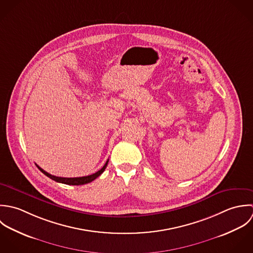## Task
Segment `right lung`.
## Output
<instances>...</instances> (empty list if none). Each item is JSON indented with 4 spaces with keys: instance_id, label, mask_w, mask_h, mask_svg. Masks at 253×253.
<instances>
[{
    "instance_id": "obj_1",
    "label": "right lung",
    "mask_w": 253,
    "mask_h": 253,
    "mask_svg": "<svg viewBox=\"0 0 253 253\" xmlns=\"http://www.w3.org/2000/svg\"><path fill=\"white\" fill-rule=\"evenodd\" d=\"M107 163H108V160L105 162V164L103 165V167L101 168V170H99L98 172L92 174V175H89V176H84V177H76V178H64V177H56V176H53L51 175L50 173L46 172L45 170H43L41 167H39L37 164L36 166L38 167V169L44 173L47 177H49L51 180L57 182V183H62V184H66V185H72V186H79V185H85V184H88L92 181H94L95 179H97L101 173L105 170L106 166H107Z\"/></svg>"
}]
</instances>
